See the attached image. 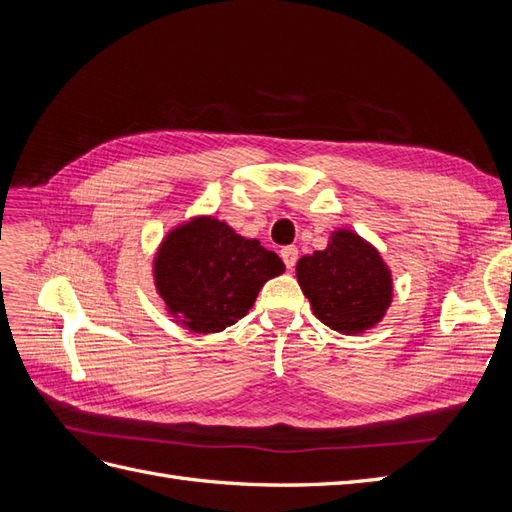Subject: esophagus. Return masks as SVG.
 <instances>
[{"label":"esophagus","instance_id":"obj_1","mask_svg":"<svg viewBox=\"0 0 512 512\" xmlns=\"http://www.w3.org/2000/svg\"><path fill=\"white\" fill-rule=\"evenodd\" d=\"M282 260H284V265L288 267V269H292L294 265H297V258H299V250L294 245H286V247H282Z\"/></svg>","mask_w":512,"mask_h":512}]
</instances>
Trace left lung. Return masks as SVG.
Listing matches in <instances>:
<instances>
[{
  "label": "left lung",
  "mask_w": 512,
  "mask_h": 512,
  "mask_svg": "<svg viewBox=\"0 0 512 512\" xmlns=\"http://www.w3.org/2000/svg\"><path fill=\"white\" fill-rule=\"evenodd\" d=\"M297 282L314 316L342 335L374 329L393 301L389 265L350 228L333 230L324 250L299 258Z\"/></svg>",
  "instance_id": "1"
}]
</instances>
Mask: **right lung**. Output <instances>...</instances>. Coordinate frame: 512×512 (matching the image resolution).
I'll list each match as a JSON object with an SVG mask.
<instances>
[{"label": "right lung", "instance_id": "obj_1", "mask_svg": "<svg viewBox=\"0 0 512 512\" xmlns=\"http://www.w3.org/2000/svg\"><path fill=\"white\" fill-rule=\"evenodd\" d=\"M286 271L258 239L213 215L170 228L153 256V284L168 316L192 333H220L250 312L258 292Z\"/></svg>", "mask_w": 512, "mask_h": 512}]
</instances>
